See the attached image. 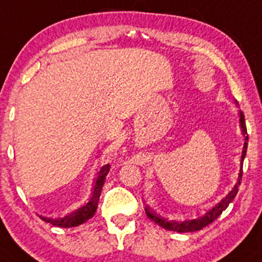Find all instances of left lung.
I'll return each instance as SVG.
<instances>
[{"instance_id":"1","label":"left lung","mask_w":262,"mask_h":262,"mask_svg":"<svg viewBox=\"0 0 262 262\" xmlns=\"http://www.w3.org/2000/svg\"><path fill=\"white\" fill-rule=\"evenodd\" d=\"M239 116H240V127H242L243 134L245 135V143H244V148H243V151H242V161H240L242 166H240V172L239 175H237V181L235 185H234L233 189H231L229 193L227 194V197L223 198L217 206L213 207L212 209L208 210V212H207L204 215H202L201 218L192 219V221H185V222L167 221V219L162 218L160 215L156 214V213L152 212V210L146 206L145 213L149 219L154 221L156 224H159L160 227L164 228V229L177 231V233H189V231H197V230H201L204 227H207V225L212 223V222H214L215 219L222 214L223 210L227 209V207L229 206V203L234 200V198H235L237 191H239V186H240V182H242V177H243V161H244V158L246 155V149H248V135H246L248 134V130H246L245 118L242 111L239 112Z\"/></svg>"}]
</instances>
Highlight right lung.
I'll list each match as a JSON object with an SVG mask.
<instances>
[{"label": "right lung", "instance_id": "right-lung-1", "mask_svg": "<svg viewBox=\"0 0 262 262\" xmlns=\"http://www.w3.org/2000/svg\"><path fill=\"white\" fill-rule=\"evenodd\" d=\"M110 169H111V165L107 164L104 165V166H102L100 171H98L95 187H93L92 196L85 206L80 207V208H77L75 212L65 215L64 218L54 219V218H48V217H40V219H43V221L47 222V223L56 225V227L71 228V227H77V225L85 223L86 221H89L90 218H92L93 214L96 213V209H97L102 187H103L104 180H106L107 173L110 172Z\"/></svg>", "mask_w": 262, "mask_h": 262}]
</instances>
